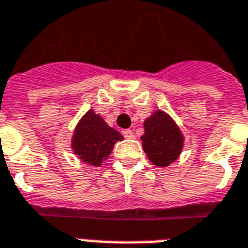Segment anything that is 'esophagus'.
Here are the masks:
<instances>
[{"label": "esophagus", "instance_id": "34e87169", "mask_svg": "<svg viewBox=\"0 0 248 248\" xmlns=\"http://www.w3.org/2000/svg\"><path fill=\"white\" fill-rule=\"evenodd\" d=\"M124 137L126 138V139H135V135H134V132H132L131 130H124Z\"/></svg>", "mask_w": 248, "mask_h": 248}]
</instances>
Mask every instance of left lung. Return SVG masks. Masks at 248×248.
<instances>
[{
	"instance_id": "1",
	"label": "left lung",
	"mask_w": 248,
	"mask_h": 248,
	"mask_svg": "<svg viewBox=\"0 0 248 248\" xmlns=\"http://www.w3.org/2000/svg\"><path fill=\"white\" fill-rule=\"evenodd\" d=\"M141 141L149 161L165 168L179 157L185 139L175 121L165 111L156 110L144 121Z\"/></svg>"
}]
</instances>
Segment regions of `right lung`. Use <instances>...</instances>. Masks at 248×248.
Wrapping results in <instances>:
<instances>
[{
  "label": "right lung",
  "instance_id": "1",
  "mask_svg": "<svg viewBox=\"0 0 248 248\" xmlns=\"http://www.w3.org/2000/svg\"><path fill=\"white\" fill-rule=\"evenodd\" d=\"M121 140L124 137L120 132L90 109L74 128L71 149L83 162L100 166L110 156L114 144Z\"/></svg>",
  "mask_w": 248,
  "mask_h": 248
}]
</instances>
